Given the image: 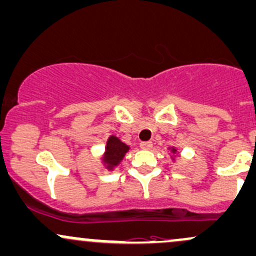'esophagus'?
I'll return each mask as SVG.
<instances>
[{
	"mask_svg": "<svg viewBox=\"0 0 256 256\" xmlns=\"http://www.w3.org/2000/svg\"><path fill=\"white\" fill-rule=\"evenodd\" d=\"M140 148L142 150H150L152 148V142H140Z\"/></svg>",
	"mask_w": 256,
	"mask_h": 256,
	"instance_id": "obj_1",
	"label": "esophagus"
}]
</instances>
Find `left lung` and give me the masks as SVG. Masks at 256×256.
Segmentation results:
<instances>
[{"mask_svg":"<svg viewBox=\"0 0 256 256\" xmlns=\"http://www.w3.org/2000/svg\"><path fill=\"white\" fill-rule=\"evenodd\" d=\"M171 151H172L173 154H176V152H177V150H176V149H173V148H172V150H171Z\"/></svg>","mask_w":256,"mask_h":256,"instance_id":"left-lung-1","label":"left lung"}]
</instances>
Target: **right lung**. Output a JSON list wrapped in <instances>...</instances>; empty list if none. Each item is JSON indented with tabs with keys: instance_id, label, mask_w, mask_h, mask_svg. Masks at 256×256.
<instances>
[{
	"instance_id": "obj_1",
	"label": "right lung",
	"mask_w": 256,
	"mask_h": 256,
	"mask_svg": "<svg viewBox=\"0 0 256 256\" xmlns=\"http://www.w3.org/2000/svg\"><path fill=\"white\" fill-rule=\"evenodd\" d=\"M128 150V145H126L124 142H120L117 136H110L108 140H107L105 155H104V162L106 164L107 168L112 170L114 167H116L117 164L122 161V158H124L126 152H127Z\"/></svg>"
}]
</instances>
